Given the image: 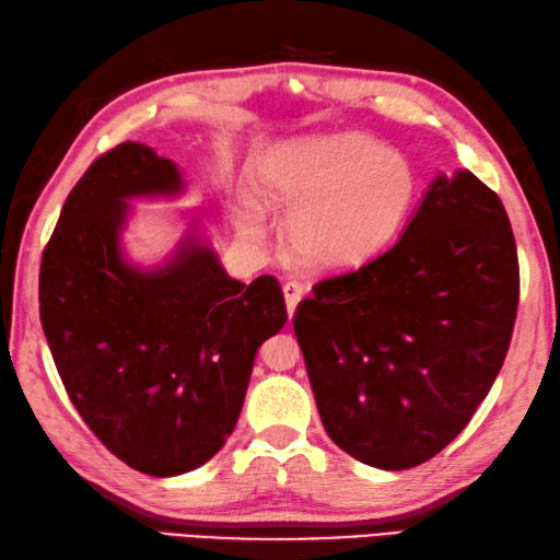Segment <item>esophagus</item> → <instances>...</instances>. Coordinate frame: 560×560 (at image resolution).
Listing matches in <instances>:
<instances>
[{"mask_svg":"<svg viewBox=\"0 0 560 560\" xmlns=\"http://www.w3.org/2000/svg\"><path fill=\"white\" fill-rule=\"evenodd\" d=\"M282 292H284V304H288V312L292 316L294 310H298L300 300L304 298V284L298 280H288L282 284Z\"/></svg>","mask_w":560,"mask_h":560,"instance_id":"obj_1","label":"esophagus"}]
</instances>
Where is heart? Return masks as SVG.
<instances>
[{
    "mask_svg": "<svg viewBox=\"0 0 560 560\" xmlns=\"http://www.w3.org/2000/svg\"><path fill=\"white\" fill-rule=\"evenodd\" d=\"M417 173L373 136L346 131L284 143L258 167V195L290 219L304 266L351 270L380 256L417 202Z\"/></svg>",
    "mask_w": 560,
    "mask_h": 560,
    "instance_id": "heart-1",
    "label": "heart"
}]
</instances>
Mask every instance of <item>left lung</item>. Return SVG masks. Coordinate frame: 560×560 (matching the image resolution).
Returning a JSON list of instances; mask_svg holds the SVG:
<instances>
[{"mask_svg": "<svg viewBox=\"0 0 560 560\" xmlns=\"http://www.w3.org/2000/svg\"><path fill=\"white\" fill-rule=\"evenodd\" d=\"M312 292L292 326L326 434L373 468H415L466 429L508 355L510 217L472 173L439 175L393 248Z\"/></svg>", "mask_w": 560, "mask_h": 560, "instance_id": "8db88e82", "label": "left lung"}]
</instances>
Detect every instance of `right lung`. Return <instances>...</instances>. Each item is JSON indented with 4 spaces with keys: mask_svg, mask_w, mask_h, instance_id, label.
Segmentation results:
<instances>
[{
    "mask_svg": "<svg viewBox=\"0 0 560 560\" xmlns=\"http://www.w3.org/2000/svg\"><path fill=\"white\" fill-rule=\"evenodd\" d=\"M183 177L126 141L72 187L40 258V326L84 424L126 466L167 478L226 444L258 346L288 322L280 282L248 288L187 238L163 268L121 258L126 199L177 195Z\"/></svg>",
    "mask_w": 560,
    "mask_h": 560,
    "instance_id": "right-lung-1",
    "label": "right lung"
}]
</instances>
